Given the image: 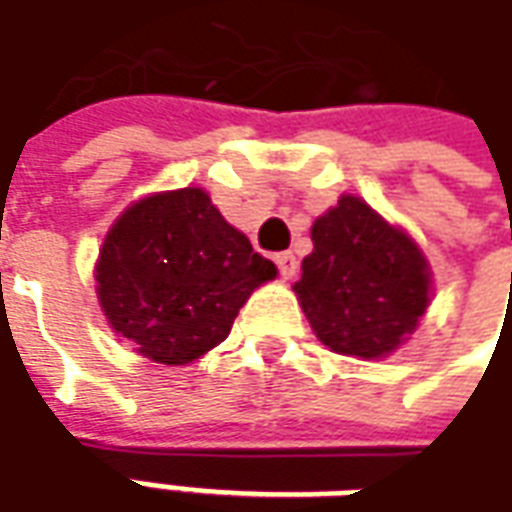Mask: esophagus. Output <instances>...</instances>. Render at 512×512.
Instances as JSON below:
<instances>
[{
	"label": "esophagus",
	"instance_id": "esophagus-1",
	"mask_svg": "<svg viewBox=\"0 0 512 512\" xmlns=\"http://www.w3.org/2000/svg\"><path fill=\"white\" fill-rule=\"evenodd\" d=\"M275 264H278V273H281L284 281H292V278H295L297 273L295 253H289V250H286V253H278V256H275Z\"/></svg>",
	"mask_w": 512,
	"mask_h": 512
}]
</instances>
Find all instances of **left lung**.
I'll return each instance as SVG.
<instances>
[{
    "label": "left lung",
    "mask_w": 512,
    "mask_h": 512,
    "mask_svg": "<svg viewBox=\"0 0 512 512\" xmlns=\"http://www.w3.org/2000/svg\"><path fill=\"white\" fill-rule=\"evenodd\" d=\"M314 250L292 289L333 353L386 358L411 339L433 295L422 248L364 198L342 195L311 226Z\"/></svg>",
    "instance_id": "left-lung-1"
}]
</instances>
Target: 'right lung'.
I'll use <instances>...</instances> for the list:
<instances>
[{
  "instance_id": "1",
  "label": "right lung",
  "mask_w": 512,
  "mask_h": 512,
  "mask_svg": "<svg viewBox=\"0 0 512 512\" xmlns=\"http://www.w3.org/2000/svg\"><path fill=\"white\" fill-rule=\"evenodd\" d=\"M275 275V264L253 253L201 187L126 206L93 267L112 333L168 366L190 364L223 342L253 289Z\"/></svg>"
}]
</instances>
